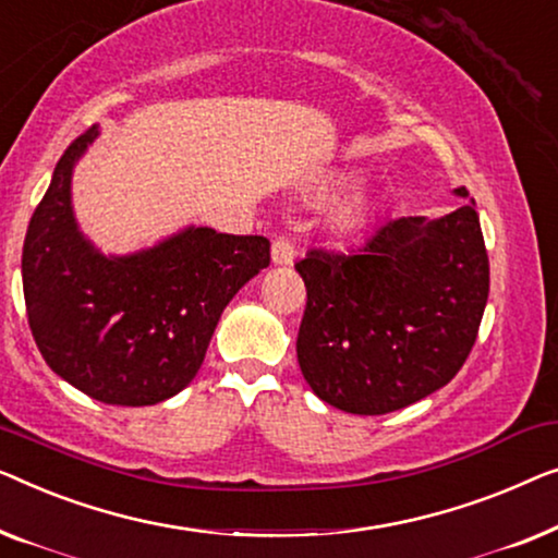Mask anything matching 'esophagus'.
<instances>
[{
  "instance_id": "1",
  "label": "esophagus",
  "mask_w": 558,
  "mask_h": 558,
  "mask_svg": "<svg viewBox=\"0 0 558 558\" xmlns=\"http://www.w3.org/2000/svg\"><path fill=\"white\" fill-rule=\"evenodd\" d=\"M270 257L276 265H293L295 260V247L288 238H276L270 247Z\"/></svg>"
}]
</instances>
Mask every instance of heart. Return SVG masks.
I'll return each instance as SVG.
<instances>
[{
	"label": "heart",
	"mask_w": 558,
	"mask_h": 558,
	"mask_svg": "<svg viewBox=\"0 0 558 558\" xmlns=\"http://www.w3.org/2000/svg\"><path fill=\"white\" fill-rule=\"evenodd\" d=\"M374 217V202L366 194H351L343 199L331 215V230L339 238H354V234L364 232Z\"/></svg>",
	"instance_id": "heart-1"
}]
</instances>
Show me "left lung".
<instances>
[{"mask_svg":"<svg viewBox=\"0 0 558 558\" xmlns=\"http://www.w3.org/2000/svg\"><path fill=\"white\" fill-rule=\"evenodd\" d=\"M295 270L308 293L303 379L349 414L397 412L442 389L473 349L490 288L473 199L437 219H395L356 255L311 250Z\"/></svg>","mask_w":558,"mask_h":558,"instance_id":"1","label":"left lung"}]
</instances>
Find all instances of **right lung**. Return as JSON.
<instances>
[{
  "label": "right lung",
  "mask_w": 558,
  "mask_h": 558,
  "mask_svg": "<svg viewBox=\"0 0 558 558\" xmlns=\"http://www.w3.org/2000/svg\"><path fill=\"white\" fill-rule=\"evenodd\" d=\"M98 133L68 146L29 219V328L47 366L83 395L159 404L197 376L227 303L270 265V242L190 225L138 253H100L73 211V169Z\"/></svg>",
  "instance_id": "1"
}]
</instances>
